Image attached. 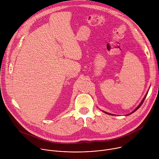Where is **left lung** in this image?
I'll return each instance as SVG.
<instances>
[{
    "label": "left lung",
    "instance_id": "left-lung-1",
    "mask_svg": "<svg viewBox=\"0 0 159 159\" xmlns=\"http://www.w3.org/2000/svg\"><path fill=\"white\" fill-rule=\"evenodd\" d=\"M146 96H147V94H146ZM146 96H145V97L143 98V99L142 100V101L141 102V103L139 104V106H138L137 108H136V109H134V111H133L131 113H133V112H134V111H137V109H139V107H140L142 106V104H143V101H144V100H145V98H146ZM106 112V113H107V114H108V115H111V114H110V113H107V112Z\"/></svg>",
    "mask_w": 159,
    "mask_h": 159
}]
</instances>
